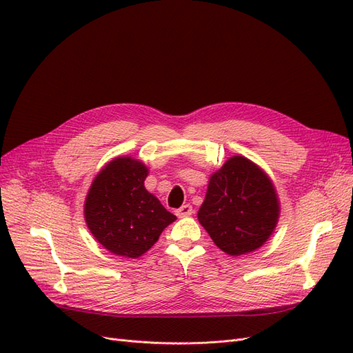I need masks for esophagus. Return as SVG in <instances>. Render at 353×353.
Listing matches in <instances>:
<instances>
[{
	"label": "esophagus",
	"instance_id": "esophagus-1",
	"mask_svg": "<svg viewBox=\"0 0 353 353\" xmlns=\"http://www.w3.org/2000/svg\"><path fill=\"white\" fill-rule=\"evenodd\" d=\"M193 212H194L193 206H191V205H184V206H181L176 210V216L178 218H185V216H190Z\"/></svg>",
	"mask_w": 353,
	"mask_h": 353
}]
</instances>
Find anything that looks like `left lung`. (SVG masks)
Masks as SVG:
<instances>
[{
  "label": "left lung",
  "instance_id": "obj_1",
  "mask_svg": "<svg viewBox=\"0 0 353 353\" xmlns=\"http://www.w3.org/2000/svg\"><path fill=\"white\" fill-rule=\"evenodd\" d=\"M197 218L222 252L241 256L258 250L272 236L280 199L261 166L232 156L210 175Z\"/></svg>",
  "mask_w": 353,
  "mask_h": 353
}]
</instances>
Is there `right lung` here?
I'll return each instance as SVG.
<instances>
[{
    "instance_id": "obj_1",
    "label": "right lung",
    "mask_w": 353,
    "mask_h": 353,
    "mask_svg": "<svg viewBox=\"0 0 353 353\" xmlns=\"http://www.w3.org/2000/svg\"><path fill=\"white\" fill-rule=\"evenodd\" d=\"M147 175L141 160L117 156L95 175L85 197L88 230L104 249L122 258H140L176 219L145 190Z\"/></svg>"
}]
</instances>
